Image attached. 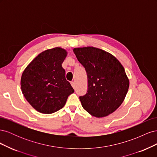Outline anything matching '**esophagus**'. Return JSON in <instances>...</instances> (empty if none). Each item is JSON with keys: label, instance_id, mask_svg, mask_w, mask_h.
<instances>
[{"label": "esophagus", "instance_id": "esophagus-1", "mask_svg": "<svg viewBox=\"0 0 157 157\" xmlns=\"http://www.w3.org/2000/svg\"><path fill=\"white\" fill-rule=\"evenodd\" d=\"M71 86H72V87L73 88H75V82H71Z\"/></svg>", "mask_w": 157, "mask_h": 157}]
</instances>
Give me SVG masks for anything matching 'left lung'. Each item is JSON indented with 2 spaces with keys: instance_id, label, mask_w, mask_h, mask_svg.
<instances>
[{
  "instance_id": "obj_1",
  "label": "left lung",
  "mask_w": 157,
  "mask_h": 157,
  "mask_svg": "<svg viewBox=\"0 0 157 157\" xmlns=\"http://www.w3.org/2000/svg\"><path fill=\"white\" fill-rule=\"evenodd\" d=\"M73 52L87 73L88 91L79 98L82 106L95 117L108 116L121 106L129 88L124 67L111 54L93 46Z\"/></svg>"
}]
</instances>
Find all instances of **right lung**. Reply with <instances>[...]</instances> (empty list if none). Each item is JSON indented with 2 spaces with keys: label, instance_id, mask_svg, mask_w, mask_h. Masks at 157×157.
Listing matches in <instances>:
<instances>
[{
  "label": "right lung",
  "instance_id": "1",
  "mask_svg": "<svg viewBox=\"0 0 157 157\" xmlns=\"http://www.w3.org/2000/svg\"><path fill=\"white\" fill-rule=\"evenodd\" d=\"M67 55V50L60 47L46 50L33 59L23 71L21 92L39 113L51 114L59 110L74 92L61 65Z\"/></svg>",
  "mask_w": 157,
  "mask_h": 157
}]
</instances>
